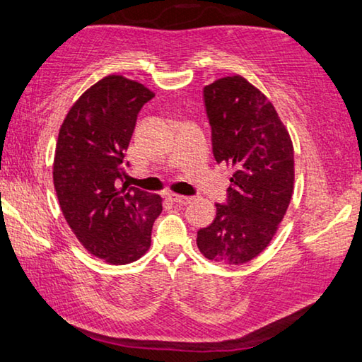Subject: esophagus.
Instances as JSON below:
<instances>
[{
  "label": "esophagus",
  "instance_id": "obj_1",
  "mask_svg": "<svg viewBox=\"0 0 362 362\" xmlns=\"http://www.w3.org/2000/svg\"><path fill=\"white\" fill-rule=\"evenodd\" d=\"M170 200H173L175 204H181V205H187L192 202V197H187V195H180V194H170L168 195Z\"/></svg>",
  "mask_w": 362,
  "mask_h": 362
}]
</instances>
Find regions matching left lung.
Segmentation results:
<instances>
[{
    "instance_id": "obj_1",
    "label": "left lung",
    "mask_w": 362,
    "mask_h": 362,
    "mask_svg": "<svg viewBox=\"0 0 362 362\" xmlns=\"http://www.w3.org/2000/svg\"><path fill=\"white\" fill-rule=\"evenodd\" d=\"M213 156L234 168L226 204L197 233L200 253L221 264L258 257L274 237L293 194V144L274 105L244 76L204 88Z\"/></svg>"
}]
</instances>
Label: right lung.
<instances>
[{
    "label": "right lung",
    "instance_id": "1",
    "mask_svg": "<svg viewBox=\"0 0 362 362\" xmlns=\"http://www.w3.org/2000/svg\"><path fill=\"white\" fill-rule=\"evenodd\" d=\"M153 96L138 81L104 76L81 94L59 129L52 180L62 215L81 245L110 264L136 262L149 250L152 224L162 213L160 195L122 182L136 118Z\"/></svg>",
    "mask_w": 362,
    "mask_h": 362
}]
</instances>
